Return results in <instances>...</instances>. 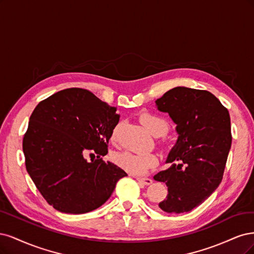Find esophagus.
Returning <instances> with one entry per match:
<instances>
[{"mask_svg": "<svg viewBox=\"0 0 254 254\" xmlns=\"http://www.w3.org/2000/svg\"><path fill=\"white\" fill-rule=\"evenodd\" d=\"M136 179H137L139 183H141V184L146 185V186H149V185H151L153 183L152 179L148 178V177H136Z\"/></svg>", "mask_w": 254, "mask_h": 254, "instance_id": "34e87169", "label": "esophagus"}]
</instances>
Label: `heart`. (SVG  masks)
<instances>
[{
	"mask_svg": "<svg viewBox=\"0 0 254 254\" xmlns=\"http://www.w3.org/2000/svg\"><path fill=\"white\" fill-rule=\"evenodd\" d=\"M141 125L153 136H162L168 130V122L160 116L144 113L140 116ZM116 129L113 130L112 138L115 137ZM114 161L121 169L133 175H143L151 168L157 165V158L150 153L121 152L114 155Z\"/></svg>",
	"mask_w": 254,
	"mask_h": 254,
	"instance_id": "obj_1",
	"label": "heart"
}]
</instances>
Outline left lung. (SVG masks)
<instances>
[{
  "instance_id": "left-lung-1",
  "label": "left lung",
  "mask_w": 254,
  "mask_h": 254,
  "mask_svg": "<svg viewBox=\"0 0 254 254\" xmlns=\"http://www.w3.org/2000/svg\"><path fill=\"white\" fill-rule=\"evenodd\" d=\"M155 102L169 114L178 134L166 160L171 167L153 177L168 187L158 206L167 213L189 212L222 182L232 140L230 115L213 94L185 86L170 89Z\"/></svg>"
}]
</instances>
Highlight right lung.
Listing matches in <instances>:
<instances>
[{"mask_svg":"<svg viewBox=\"0 0 254 254\" xmlns=\"http://www.w3.org/2000/svg\"><path fill=\"white\" fill-rule=\"evenodd\" d=\"M83 88H66L32 112L23 152L26 170L45 200L63 213L82 214L108 200L126 172L101 156L120 115ZM89 150L96 161L84 157ZM94 155V154H93Z\"/></svg>","mask_w":254,"mask_h":254,"instance_id":"right-lung-1","label":"right lung"}]
</instances>
